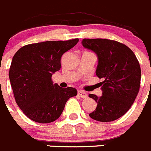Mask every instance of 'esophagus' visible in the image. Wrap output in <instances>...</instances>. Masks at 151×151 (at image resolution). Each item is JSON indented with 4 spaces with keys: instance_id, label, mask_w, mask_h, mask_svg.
<instances>
[{
    "instance_id": "34e87169",
    "label": "esophagus",
    "mask_w": 151,
    "mask_h": 151,
    "mask_svg": "<svg viewBox=\"0 0 151 151\" xmlns=\"http://www.w3.org/2000/svg\"><path fill=\"white\" fill-rule=\"evenodd\" d=\"M78 95L80 97H82V98H86L88 96L87 94L85 91H78Z\"/></svg>"
}]
</instances>
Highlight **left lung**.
I'll use <instances>...</instances> for the list:
<instances>
[{
    "mask_svg": "<svg viewBox=\"0 0 151 151\" xmlns=\"http://www.w3.org/2000/svg\"><path fill=\"white\" fill-rule=\"evenodd\" d=\"M84 47L97 54L98 64L96 75L101 82L102 96L89 94L97 103L89 116L99 122H112L126 113L138 95L141 71L133 51L124 44L106 38L82 41Z\"/></svg>",
    "mask_w": 151,
    "mask_h": 151,
    "instance_id": "8db88e82",
    "label": "left lung"
}]
</instances>
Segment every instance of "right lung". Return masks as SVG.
<instances>
[{
  "instance_id": "1",
  "label": "right lung",
  "mask_w": 151,
  "mask_h": 151,
  "mask_svg": "<svg viewBox=\"0 0 151 151\" xmlns=\"http://www.w3.org/2000/svg\"><path fill=\"white\" fill-rule=\"evenodd\" d=\"M78 38L49 41L22 47L14 54L9 71L16 102L28 118L50 123L60 116L66 103L77 95L75 88L53 84L52 75L60 70L61 57Z\"/></svg>"
}]
</instances>
